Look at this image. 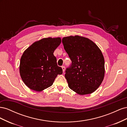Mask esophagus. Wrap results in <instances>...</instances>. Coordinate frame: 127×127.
<instances>
[{"label":"esophagus","instance_id":"34e87169","mask_svg":"<svg viewBox=\"0 0 127 127\" xmlns=\"http://www.w3.org/2000/svg\"><path fill=\"white\" fill-rule=\"evenodd\" d=\"M62 69H63V72H64V70H65V67H64V66H62Z\"/></svg>","mask_w":127,"mask_h":127}]
</instances>
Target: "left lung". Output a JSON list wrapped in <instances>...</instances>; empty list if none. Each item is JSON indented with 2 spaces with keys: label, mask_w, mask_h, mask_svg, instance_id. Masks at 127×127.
Here are the masks:
<instances>
[{
  "label": "left lung",
  "mask_w": 127,
  "mask_h": 127,
  "mask_svg": "<svg viewBox=\"0 0 127 127\" xmlns=\"http://www.w3.org/2000/svg\"><path fill=\"white\" fill-rule=\"evenodd\" d=\"M62 42L71 60L64 75L69 87L79 95L93 93L104 76V59L100 49L92 41L78 35L64 37Z\"/></svg>",
  "instance_id": "1"
}]
</instances>
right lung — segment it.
<instances>
[{"label":"right lung","mask_w":127,"mask_h":127,"mask_svg":"<svg viewBox=\"0 0 127 127\" xmlns=\"http://www.w3.org/2000/svg\"><path fill=\"white\" fill-rule=\"evenodd\" d=\"M61 39L44 38L34 42L23 54L20 65L21 77L30 89L40 92L51 86L63 69L53 55Z\"/></svg>","instance_id":"obj_1"}]
</instances>
